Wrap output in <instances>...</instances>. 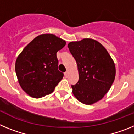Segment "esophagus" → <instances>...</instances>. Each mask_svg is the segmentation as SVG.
I'll return each instance as SVG.
<instances>
[{
	"label": "esophagus",
	"mask_w": 134,
	"mask_h": 134,
	"mask_svg": "<svg viewBox=\"0 0 134 134\" xmlns=\"http://www.w3.org/2000/svg\"><path fill=\"white\" fill-rule=\"evenodd\" d=\"M64 76H66V77H68V71H66V72L64 73Z\"/></svg>",
	"instance_id": "esophagus-1"
}]
</instances>
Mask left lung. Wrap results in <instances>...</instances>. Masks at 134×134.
I'll return each instance as SVG.
<instances>
[{
	"mask_svg": "<svg viewBox=\"0 0 134 134\" xmlns=\"http://www.w3.org/2000/svg\"><path fill=\"white\" fill-rule=\"evenodd\" d=\"M77 64L79 79L72 85V93L85 105H92L104 97L115 77L113 59L99 41L85 38L68 44Z\"/></svg>",
	"mask_w": 134,
	"mask_h": 134,
	"instance_id": "left-lung-1",
	"label": "left lung"
}]
</instances>
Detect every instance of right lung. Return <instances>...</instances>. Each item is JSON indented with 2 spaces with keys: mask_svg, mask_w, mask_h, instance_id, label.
<instances>
[{
  "mask_svg": "<svg viewBox=\"0 0 134 134\" xmlns=\"http://www.w3.org/2000/svg\"><path fill=\"white\" fill-rule=\"evenodd\" d=\"M66 45L65 40L52 34L38 35L18 55L15 72L22 89L39 99L52 93L62 79L58 70L56 53Z\"/></svg>",
  "mask_w": 134,
  "mask_h": 134,
  "instance_id": "right-lung-1",
  "label": "right lung"
}]
</instances>
